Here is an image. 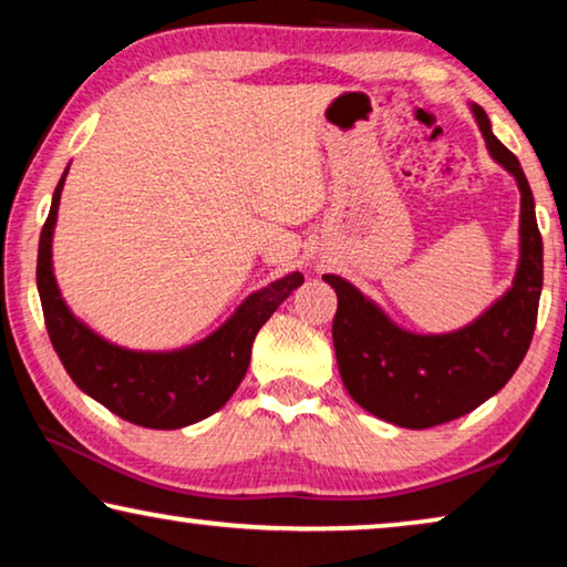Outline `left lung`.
Listing matches in <instances>:
<instances>
[{
    "label": "left lung",
    "mask_w": 567,
    "mask_h": 567,
    "mask_svg": "<svg viewBox=\"0 0 567 567\" xmlns=\"http://www.w3.org/2000/svg\"><path fill=\"white\" fill-rule=\"evenodd\" d=\"M486 147L522 193L519 265L509 290L453 333L422 336L394 326L384 310L338 275L323 280L338 295L336 361L343 386L371 415L425 430L466 415L509 382L529 349L543 292V236L519 159L494 137L488 116L471 106Z\"/></svg>",
    "instance_id": "1"
}]
</instances>
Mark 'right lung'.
Instances as JSON below:
<instances>
[{"mask_svg": "<svg viewBox=\"0 0 567 567\" xmlns=\"http://www.w3.org/2000/svg\"><path fill=\"white\" fill-rule=\"evenodd\" d=\"M68 167L53 193L38 247V292L50 343L81 392L122 420L177 430L214 415L241 384L251 343L269 316L302 285L292 272L251 292L234 316L203 341L177 351H132L109 343L68 310L53 275V229Z\"/></svg>", "mask_w": 567, "mask_h": 567, "instance_id": "1", "label": "right lung"}]
</instances>
